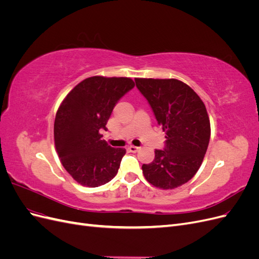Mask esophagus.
I'll return each mask as SVG.
<instances>
[{"label": "esophagus", "instance_id": "esophagus-1", "mask_svg": "<svg viewBox=\"0 0 259 259\" xmlns=\"http://www.w3.org/2000/svg\"><path fill=\"white\" fill-rule=\"evenodd\" d=\"M127 149H128L130 152H137L140 148L136 147V146H130Z\"/></svg>", "mask_w": 259, "mask_h": 259}]
</instances>
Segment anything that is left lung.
<instances>
[{"label": "left lung", "instance_id": "1", "mask_svg": "<svg viewBox=\"0 0 259 259\" xmlns=\"http://www.w3.org/2000/svg\"><path fill=\"white\" fill-rule=\"evenodd\" d=\"M165 132L163 150L143 165L145 178L161 189L186 184L200 168L206 153L210 124L205 105L190 86L175 79H135Z\"/></svg>", "mask_w": 259, "mask_h": 259}]
</instances>
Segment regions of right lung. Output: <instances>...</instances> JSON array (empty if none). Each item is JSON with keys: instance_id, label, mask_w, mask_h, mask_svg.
Listing matches in <instances>:
<instances>
[{"instance_id": "obj_1", "label": "right lung", "mask_w": 259, "mask_h": 259, "mask_svg": "<svg viewBox=\"0 0 259 259\" xmlns=\"http://www.w3.org/2000/svg\"><path fill=\"white\" fill-rule=\"evenodd\" d=\"M135 86L130 77L92 76L62 101L55 117V146L62 165L79 184L105 185L116 175L126 150L101 139L113 108Z\"/></svg>"}]
</instances>
